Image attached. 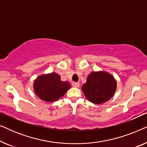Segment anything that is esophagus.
Here are the masks:
<instances>
[{
  "mask_svg": "<svg viewBox=\"0 0 147 147\" xmlns=\"http://www.w3.org/2000/svg\"><path fill=\"white\" fill-rule=\"evenodd\" d=\"M72 86L74 88H79L80 84L78 83V82H73V83H72Z\"/></svg>",
  "mask_w": 147,
  "mask_h": 147,
  "instance_id": "34e87169",
  "label": "esophagus"
}]
</instances>
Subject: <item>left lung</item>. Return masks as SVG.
Masks as SVG:
<instances>
[{"instance_id": "8db88e82", "label": "left lung", "mask_w": 147, "mask_h": 147, "mask_svg": "<svg viewBox=\"0 0 147 147\" xmlns=\"http://www.w3.org/2000/svg\"><path fill=\"white\" fill-rule=\"evenodd\" d=\"M116 82L110 74L106 72H92L88 76L87 82L82 86L86 97L94 104L107 102L114 95Z\"/></svg>"}]
</instances>
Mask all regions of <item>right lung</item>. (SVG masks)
I'll use <instances>...</instances> for the list:
<instances>
[{"label": "right lung", "mask_w": 147, "mask_h": 147, "mask_svg": "<svg viewBox=\"0 0 147 147\" xmlns=\"http://www.w3.org/2000/svg\"><path fill=\"white\" fill-rule=\"evenodd\" d=\"M38 97L46 102H54L61 98L70 88L67 82H62L59 75L51 73L40 76L33 84Z\"/></svg>", "instance_id": "1"}]
</instances>
